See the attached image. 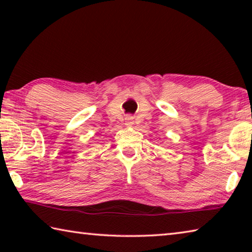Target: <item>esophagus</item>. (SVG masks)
Segmentation results:
<instances>
[{
    "label": "esophagus",
    "mask_w": 252,
    "mask_h": 252,
    "mask_svg": "<svg viewBox=\"0 0 252 252\" xmlns=\"http://www.w3.org/2000/svg\"><path fill=\"white\" fill-rule=\"evenodd\" d=\"M126 120H127V121H126V125H127V126L133 125V120H132V118H127Z\"/></svg>",
    "instance_id": "obj_1"
}]
</instances>
